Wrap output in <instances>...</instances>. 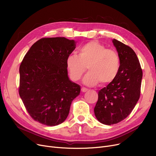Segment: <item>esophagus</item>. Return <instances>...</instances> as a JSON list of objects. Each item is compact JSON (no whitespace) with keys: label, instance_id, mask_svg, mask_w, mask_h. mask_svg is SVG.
<instances>
[{"label":"esophagus","instance_id":"obj_1","mask_svg":"<svg viewBox=\"0 0 156 156\" xmlns=\"http://www.w3.org/2000/svg\"><path fill=\"white\" fill-rule=\"evenodd\" d=\"M81 91H82L83 92H86L88 91V88H87L85 87H82L81 88Z\"/></svg>","mask_w":156,"mask_h":156}]
</instances>
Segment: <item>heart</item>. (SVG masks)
<instances>
[{"mask_svg": "<svg viewBox=\"0 0 156 156\" xmlns=\"http://www.w3.org/2000/svg\"><path fill=\"white\" fill-rule=\"evenodd\" d=\"M78 54H70L66 60V66L70 78L78 81L87 70L89 72L83 81L85 85H108L115 80L120 68L119 54L112 49L96 40H92L80 47Z\"/></svg>", "mask_w": 156, "mask_h": 156, "instance_id": "1", "label": "heart"}]
</instances>
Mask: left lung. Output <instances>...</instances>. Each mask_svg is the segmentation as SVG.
<instances>
[{
    "label": "left lung",
    "instance_id": "8db88e82",
    "mask_svg": "<svg viewBox=\"0 0 156 156\" xmlns=\"http://www.w3.org/2000/svg\"><path fill=\"white\" fill-rule=\"evenodd\" d=\"M120 58V68L116 78L98 92L95 115L102 124H116L127 118L140 95L142 69L133 49L114 39Z\"/></svg>",
    "mask_w": 156,
    "mask_h": 156
}]
</instances>
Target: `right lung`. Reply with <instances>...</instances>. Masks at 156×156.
Masks as SVG:
<instances>
[{
    "mask_svg": "<svg viewBox=\"0 0 156 156\" xmlns=\"http://www.w3.org/2000/svg\"><path fill=\"white\" fill-rule=\"evenodd\" d=\"M76 48L64 37L42 38L33 45L20 67L19 94L33 119L47 126L67 118L80 87L68 76L66 60Z\"/></svg>",
    "mask_w": 156,
    "mask_h": 156,
    "instance_id": "1",
    "label": "right lung"
}]
</instances>
